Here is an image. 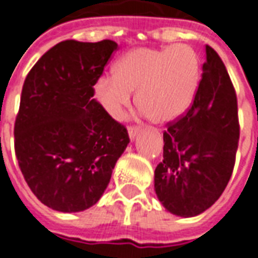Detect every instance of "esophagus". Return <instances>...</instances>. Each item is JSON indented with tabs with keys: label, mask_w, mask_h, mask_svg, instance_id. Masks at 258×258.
<instances>
[{
	"label": "esophagus",
	"mask_w": 258,
	"mask_h": 258,
	"mask_svg": "<svg viewBox=\"0 0 258 258\" xmlns=\"http://www.w3.org/2000/svg\"><path fill=\"white\" fill-rule=\"evenodd\" d=\"M138 131H140V127H137V125H130L128 127V135L131 140H134L137 134H138Z\"/></svg>",
	"instance_id": "34e87169"
}]
</instances>
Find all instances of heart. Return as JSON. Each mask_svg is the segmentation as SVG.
I'll return each instance as SVG.
<instances>
[{
	"label": "heart",
	"mask_w": 258,
	"mask_h": 258,
	"mask_svg": "<svg viewBox=\"0 0 258 258\" xmlns=\"http://www.w3.org/2000/svg\"><path fill=\"white\" fill-rule=\"evenodd\" d=\"M114 76L96 80L95 95L113 118L133 102L152 121L166 124L182 116L194 101L199 81V58L186 45L137 48L114 64Z\"/></svg>",
	"instance_id": "b5f03b06"
}]
</instances>
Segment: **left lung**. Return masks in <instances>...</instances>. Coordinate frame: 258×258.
<instances>
[{
  "instance_id": "left-lung-1",
  "label": "left lung",
  "mask_w": 258,
  "mask_h": 258,
  "mask_svg": "<svg viewBox=\"0 0 258 258\" xmlns=\"http://www.w3.org/2000/svg\"><path fill=\"white\" fill-rule=\"evenodd\" d=\"M236 94L225 64L206 45L203 74L186 112L167 123L155 190L170 213L194 217L216 203L232 175L239 142Z\"/></svg>"
}]
</instances>
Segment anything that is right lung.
<instances>
[{
    "instance_id": "1",
    "label": "right lung",
    "mask_w": 258,
    "mask_h": 258,
    "mask_svg": "<svg viewBox=\"0 0 258 258\" xmlns=\"http://www.w3.org/2000/svg\"><path fill=\"white\" fill-rule=\"evenodd\" d=\"M116 49L112 40H66L44 53L25 80L15 152L31 192L53 210L95 205L128 145L127 128L94 98Z\"/></svg>"
}]
</instances>
